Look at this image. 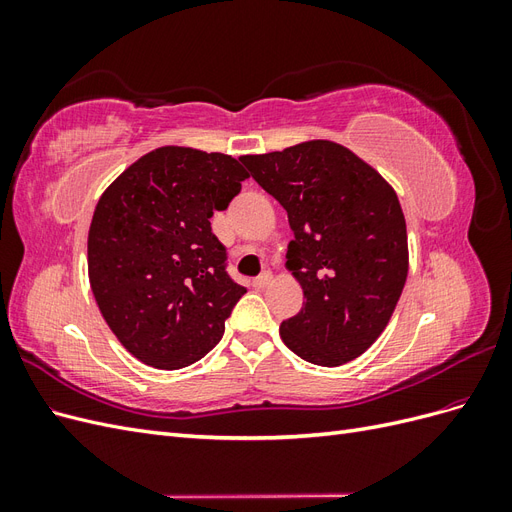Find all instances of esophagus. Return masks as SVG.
<instances>
[{
  "label": "esophagus",
  "mask_w": 512,
  "mask_h": 512,
  "mask_svg": "<svg viewBox=\"0 0 512 512\" xmlns=\"http://www.w3.org/2000/svg\"><path fill=\"white\" fill-rule=\"evenodd\" d=\"M271 280H273V275L269 273V271H265V273H260L256 280H254V286L256 288H265V286H269L271 284Z\"/></svg>",
  "instance_id": "1"
}]
</instances>
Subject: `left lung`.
<instances>
[{
    "mask_svg": "<svg viewBox=\"0 0 512 512\" xmlns=\"http://www.w3.org/2000/svg\"><path fill=\"white\" fill-rule=\"evenodd\" d=\"M286 213L288 269L303 309L282 322L303 361L337 367L376 342L408 277V232L397 194L342 145L309 141L239 158Z\"/></svg>",
    "mask_w": 512,
    "mask_h": 512,
    "instance_id": "1",
    "label": "left lung"
}]
</instances>
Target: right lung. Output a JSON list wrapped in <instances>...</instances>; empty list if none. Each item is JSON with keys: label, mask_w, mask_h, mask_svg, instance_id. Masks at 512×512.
<instances>
[{"label": "right lung", "mask_w": 512, "mask_h": 512, "mask_svg": "<svg viewBox=\"0 0 512 512\" xmlns=\"http://www.w3.org/2000/svg\"><path fill=\"white\" fill-rule=\"evenodd\" d=\"M247 173L224 153L160 147L98 200L87 237L89 284L108 327L138 361L188 367L215 348L247 292L213 235Z\"/></svg>", "instance_id": "add662e5"}]
</instances>
